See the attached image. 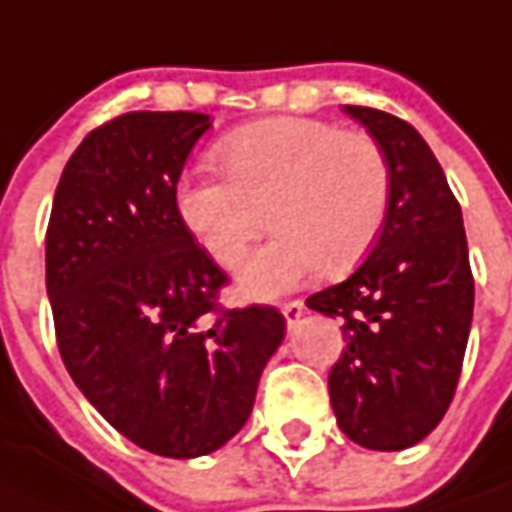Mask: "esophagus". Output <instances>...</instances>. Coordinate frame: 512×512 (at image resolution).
<instances>
[{"label": "esophagus", "instance_id": "34e87169", "mask_svg": "<svg viewBox=\"0 0 512 512\" xmlns=\"http://www.w3.org/2000/svg\"><path fill=\"white\" fill-rule=\"evenodd\" d=\"M302 314H305V305H302V300H291L283 305V316H285V322H288V328H294V325L300 322Z\"/></svg>", "mask_w": 512, "mask_h": 512}]
</instances>
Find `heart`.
<instances>
[{
    "label": "heart",
    "instance_id": "b5f03b06",
    "mask_svg": "<svg viewBox=\"0 0 512 512\" xmlns=\"http://www.w3.org/2000/svg\"><path fill=\"white\" fill-rule=\"evenodd\" d=\"M212 159L224 179H184L176 212L221 266L246 255L271 215L280 232L238 274L255 297H277L319 266L350 271L387 224L392 173L370 134L311 117H271L227 134Z\"/></svg>",
    "mask_w": 512,
    "mask_h": 512
}]
</instances>
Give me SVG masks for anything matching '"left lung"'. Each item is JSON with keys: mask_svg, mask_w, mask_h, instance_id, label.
Segmentation results:
<instances>
[{"mask_svg": "<svg viewBox=\"0 0 512 512\" xmlns=\"http://www.w3.org/2000/svg\"><path fill=\"white\" fill-rule=\"evenodd\" d=\"M344 111L384 148L387 224L367 260L308 308L339 316L344 342L328 375L339 429L364 448L403 451L443 420L474 319V274L462 210L426 139L367 106Z\"/></svg>", "mask_w": 512, "mask_h": 512, "instance_id": "1", "label": "left lung"}]
</instances>
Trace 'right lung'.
Segmentation results:
<instances>
[{
    "label": "right lung",
    "mask_w": 512,
    "mask_h": 512,
    "mask_svg": "<svg viewBox=\"0 0 512 512\" xmlns=\"http://www.w3.org/2000/svg\"><path fill=\"white\" fill-rule=\"evenodd\" d=\"M210 117L131 111L69 156L47 227V297L66 370L139 448L193 460L232 440L285 336L271 305L221 308L227 274L176 212Z\"/></svg>",
    "instance_id": "obj_1"
}]
</instances>
